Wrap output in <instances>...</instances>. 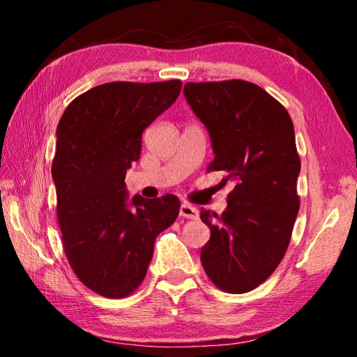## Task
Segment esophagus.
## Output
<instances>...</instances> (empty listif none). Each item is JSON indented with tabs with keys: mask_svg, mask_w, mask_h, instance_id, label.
Listing matches in <instances>:
<instances>
[{
	"mask_svg": "<svg viewBox=\"0 0 357 357\" xmlns=\"http://www.w3.org/2000/svg\"><path fill=\"white\" fill-rule=\"evenodd\" d=\"M179 215L185 217V219L195 220V219H198V209L195 206H192V204H189V203H183L179 208Z\"/></svg>",
	"mask_w": 357,
	"mask_h": 357,
	"instance_id": "34e87169",
	"label": "esophagus"
}]
</instances>
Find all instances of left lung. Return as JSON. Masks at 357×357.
Masks as SVG:
<instances>
[{
  "label": "left lung",
  "mask_w": 357,
  "mask_h": 357,
  "mask_svg": "<svg viewBox=\"0 0 357 357\" xmlns=\"http://www.w3.org/2000/svg\"><path fill=\"white\" fill-rule=\"evenodd\" d=\"M184 96L209 132V172L234 181L222 215L202 211L211 229L202 264L222 291L241 294L282 261L299 213L301 159L287 108L244 80L185 83Z\"/></svg>",
  "instance_id": "left-lung-1"
}]
</instances>
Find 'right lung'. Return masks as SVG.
Listing matches in <instances>:
<instances>
[{"label":"right lung","instance_id":"1","mask_svg":"<svg viewBox=\"0 0 357 357\" xmlns=\"http://www.w3.org/2000/svg\"><path fill=\"white\" fill-rule=\"evenodd\" d=\"M181 88V80L104 83L72 100L59 119L52 176L63 247L83 285L105 298L140 287L157 234L179 214L170 193L129 203L124 179L140 159L143 130Z\"/></svg>","mask_w":357,"mask_h":357}]
</instances>
